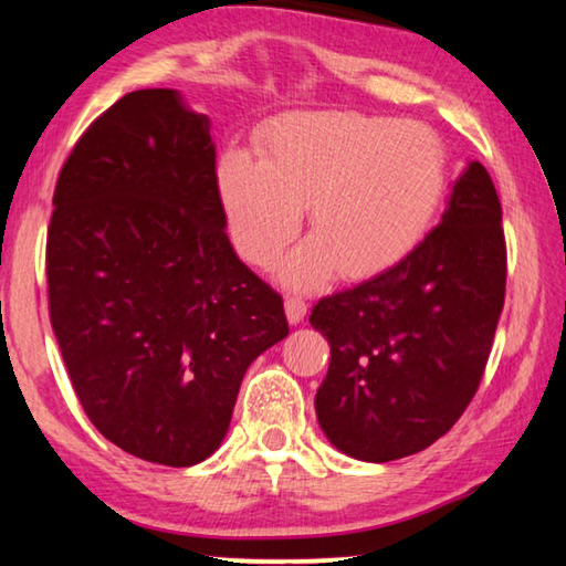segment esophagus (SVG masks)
Segmentation results:
<instances>
[{
	"mask_svg": "<svg viewBox=\"0 0 566 566\" xmlns=\"http://www.w3.org/2000/svg\"><path fill=\"white\" fill-rule=\"evenodd\" d=\"M284 312H286V319H290V324H300L306 314V304L302 296H286Z\"/></svg>",
	"mask_w": 566,
	"mask_h": 566,
	"instance_id": "esophagus-1",
	"label": "esophagus"
}]
</instances>
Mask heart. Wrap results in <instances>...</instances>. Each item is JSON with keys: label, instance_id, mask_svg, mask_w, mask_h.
I'll list each match as a JSON object with an SVG mask.
<instances>
[{"label": "heart", "instance_id": "heart-1", "mask_svg": "<svg viewBox=\"0 0 566 566\" xmlns=\"http://www.w3.org/2000/svg\"><path fill=\"white\" fill-rule=\"evenodd\" d=\"M449 159L421 122L364 114H294L256 142V161L232 151L217 191L237 252L272 266L306 222L312 237L286 256L280 280L312 290L342 274L361 280L415 252L447 195Z\"/></svg>", "mask_w": 566, "mask_h": 566}]
</instances>
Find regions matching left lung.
Segmentation results:
<instances>
[{
  "mask_svg": "<svg viewBox=\"0 0 566 566\" xmlns=\"http://www.w3.org/2000/svg\"><path fill=\"white\" fill-rule=\"evenodd\" d=\"M504 284L500 197L490 171L467 161L407 260L312 310L332 349L314 399L332 447L381 464L447 434L484 375Z\"/></svg>",
  "mask_w": 566,
  "mask_h": 566,
  "instance_id": "left-lung-1",
  "label": "left lung"
}]
</instances>
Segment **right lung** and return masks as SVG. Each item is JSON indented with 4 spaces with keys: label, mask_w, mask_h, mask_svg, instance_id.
Instances as JSON below:
<instances>
[{
    "label": "right lung",
    "mask_w": 566,
    "mask_h": 566,
    "mask_svg": "<svg viewBox=\"0 0 566 566\" xmlns=\"http://www.w3.org/2000/svg\"><path fill=\"white\" fill-rule=\"evenodd\" d=\"M207 114L139 90L76 142L46 234L50 314L92 424L147 462L224 442L244 371L290 334L227 237Z\"/></svg>",
    "instance_id": "obj_1"
}]
</instances>
